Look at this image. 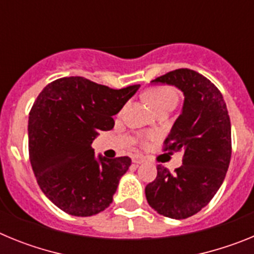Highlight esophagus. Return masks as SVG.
<instances>
[{
    "mask_svg": "<svg viewBox=\"0 0 254 254\" xmlns=\"http://www.w3.org/2000/svg\"><path fill=\"white\" fill-rule=\"evenodd\" d=\"M132 161H133L134 164H142L143 161H145V159H143L142 156H138V155H134L133 158H132Z\"/></svg>",
    "mask_w": 254,
    "mask_h": 254,
    "instance_id": "1",
    "label": "esophagus"
}]
</instances>
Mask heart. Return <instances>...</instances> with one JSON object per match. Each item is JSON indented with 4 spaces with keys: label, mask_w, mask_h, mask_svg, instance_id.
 <instances>
[{
    "label": "heart",
    "mask_w": 254,
    "mask_h": 254,
    "mask_svg": "<svg viewBox=\"0 0 254 254\" xmlns=\"http://www.w3.org/2000/svg\"><path fill=\"white\" fill-rule=\"evenodd\" d=\"M145 98L155 111H159L168 104H177L178 100L176 91L167 86L150 87L145 91Z\"/></svg>",
    "instance_id": "b5f03b06"
}]
</instances>
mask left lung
Returning <instances> with one entry per match:
<instances>
[{
  "label": "left lung",
  "mask_w": 254,
  "mask_h": 254,
  "mask_svg": "<svg viewBox=\"0 0 254 254\" xmlns=\"http://www.w3.org/2000/svg\"><path fill=\"white\" fill-rule=\"evenodd\" d=\"M174 85L185 104L164 151L183 150V165L174 170L158 165V176L145 188L149 205L163 216L187 219L210 202L223 185L232 156V126L223 94L201 73L178 68L152 80Z\"/></svg>",
  "instance_id": "obj_1"
}]
</instances>
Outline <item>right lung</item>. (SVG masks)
<instances>
[{"label": "right lung", "mask_w": 254, "mask_h": 254, "mask_svg": "<svg viewBox=\"0 0 254 254\" xmlns=\"http://www.w3.org/2000/svg\"><path fill=\"white\" fill-rule=\"evenodd\" d=\"M140 85L111 89L80 76L52 81L29 113V159L40 190L66 214L93 216L113 201L128 156L95 159L91 143Z\"/></svg>", "instance_id": "right-lung-1"}]
</instances>
